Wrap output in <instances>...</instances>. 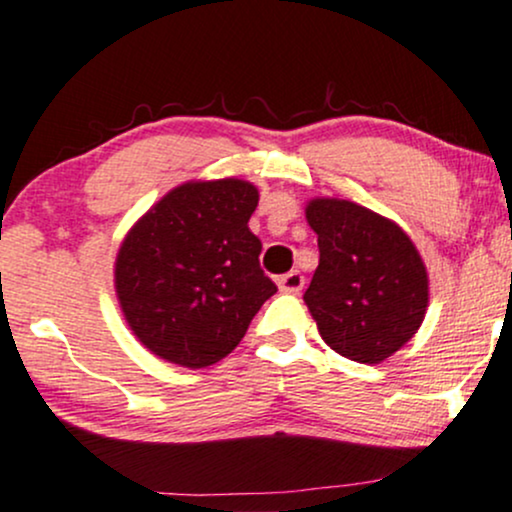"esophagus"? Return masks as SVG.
Wrapping results in <instances>:
<instances>
[{
    "label": "esophagus",
    "mask_w": 512,
    "mask_h": 512,
    "mask_svg": "<svg viewBox=\"0 0 512 512\" xmlns=\"http://www.w3.org/2000/svg\"><path fill=\"white\" fill-rule=\"evenodd\" d=\"M277 284H279V289L282 291H289V294H299V291L303 289V284H306V279L301 277V272H286V274H282V277L277 279Z\"/></svg>",
    "instance_id": "esophagus-1"
}]
</instances>
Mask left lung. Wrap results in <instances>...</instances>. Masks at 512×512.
Segmentation results:
<instances>
[{
  "instance_id": "obj_1",
  "label": "left lung",
  "mask_w": 512,
  "mask_h": 512,
  "mask_svg": "<svg viewBox=\"0 0 512 512\" xmlns=\"http://www.w3.org/2000/svg\"><path fill=\"white\" fill-rule=\"evenodd\" d=\"M318 235V269L303 294L320 338L352 362L379 364L401 350L428 308V272L389 218L340 199L306 209Z\"/></svg>"
}]
</instances>
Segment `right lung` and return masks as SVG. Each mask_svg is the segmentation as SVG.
I'll return each mask as SVG.
<instances>
[{
  "instance_id": "obj_1",
  "label": "right lung",
  "mask_w": 512,
  "mask_h": 512,
  "mask_svg": "<svg viewBox=\"0 0 512 512\" xmlns=\"http://www.w3.org/2000/svg\"><path fill=\"white\" fill-rule=\"evenodd\" d=\"M257 189L240 179L189 182L145 213L116 257V294L138 340L189 369L238 347L277 284L247 221Z\"/></svg>"
}]
</instances>
